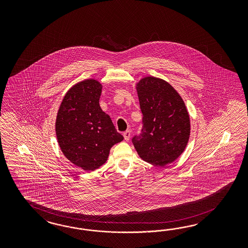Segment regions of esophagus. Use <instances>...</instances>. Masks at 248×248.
<instances>
[{
	"instance_id": "obj_1",
	"label": "esophagus",
	"mask_w": 248,
	"mask_h": 248,
	"mask_svg": "<svg viewBox=\"0 0 248 248\" xmlns=\"http://www.w3.org/2000/svg\"><path fill=\"white\" fill-rule=\"evenodd\" d=\"M130 136H131V131H130V130H127V131H125V132L124 133V140H125V141H129Z\"/></svg>"
}]
</instances>
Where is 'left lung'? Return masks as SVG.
I'll return each instance as SVG.
<instances>
[{"label":"left lung","mask_w":248,"mask_h":248,"mask_svg":"<svg viewBox=\"0 0 248 248\" xmlns=\"http://www.w3.org/2000/svg\"><path fill=\"white\" fill-rule=\"evenodd\" d=\"M143 113L141 134L132 139L139 156L157 166L171 164L185 151L190 135L187 109L170 83L148 76L136 84Z\"/></svg>","instance_id":"obj_1"}]
</instances>
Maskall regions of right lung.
Wrapping results in <instances>:
<instances>
[{
  "mask_svg": "<svg viewBox=\"0 0 248 248\" xmlns=\"http://www.w3.org/2000/svg\"><path fill=\"white\" fill-rule=\"evenodd\" d=\"M101 93L102 84L96 80L76 83L62 99L55 122L62 154L85 171L104 165L112 146L124 140L100 107Z\"/></svg>",
  "mask_w": 248,
  "mask_h": 248,
  "instance_id": "add662e5",
  "label": "right lung"
}]
</instances>
